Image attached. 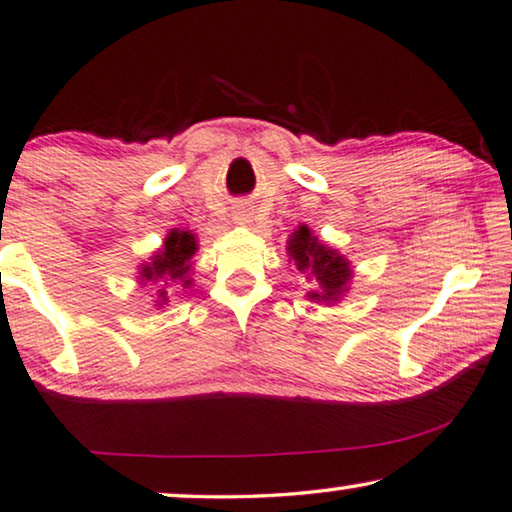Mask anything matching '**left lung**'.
Wrapping results in <instances>:
<instances>
[{
  "label": "left lung",
  "mask_w": 512,
  "mask_h": 512,
  "mask_svg": "<svg viewBox=\"0 0 512 512\" xmlns=\"http://www.w3.org/2000/svg\"><path fill=\"white\" fill-rule=\"evenodd\" d=\"M288 254H291L300 272H307L316 279L318 291L309 293L311 300L332 302L342 295L348 279H351V268H348L344 256H339L330 247H323L318 238L309 233L307 226H300L291 235Z\"/></svg>",
  "instance_id": "left-lung-1"
}]
</instances>
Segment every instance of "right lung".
<instances>
[{
    "label": "right lung",
    "instance_id": "obj_1",
    "mask_svg": "<svg viewBox=\"0 0 512 512\" xmlns=\"http://www.w3.org/2000/svg\"><path fill=\"white\" fill-rule=\"evenodd\" d=\"M194 254H196L194 235L189 231H170V235L164 242V249L152 258L150 265H143L140 277L147 281L161 279L164 284H168V281H182V284L187 286L191 284V279H187V272L191 268L189 261ZM159 298H161V305H164L166 291H161Z\"/></svg>",
    "mask_w": 512,
    "mask_h": 512
}]
</instances>
